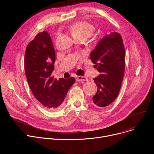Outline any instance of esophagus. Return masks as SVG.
<instances>
[{
  "label": "esophagus",
  "instance_id": "34e87169",
  "mask_svg": "<svg viewBox=\"0 0 154 154\" xmlns=\"http://www.w3.org/2000/svg\"><path fill=\"white\" fill-rule=\"evenodd\" d=\"M76 81H87V79L83 76H76L75 77Z\"/></svg>",
  "mask_w": 154,
  "mask_h": 154
}]
</instances>
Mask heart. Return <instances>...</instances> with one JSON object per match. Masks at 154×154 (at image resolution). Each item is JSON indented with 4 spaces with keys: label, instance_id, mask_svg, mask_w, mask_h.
<instances>
[{
    "label": "heart",
    "instance_id": "heart-1",
    "mask_svg": "<svg viewBox=\"0 0 154 154\" xmlns=\"http://www.w3.org/2000/svg\"><path fill=\"white\" fill-rule=\"evenodd\" d=\"M69 30L74 38L87 39L95 32V27L92 24L80 21L73 23L69 27Z\"/></svg>",
    "mask_w": 154,
    "mask_h": 154
}]
</instances>
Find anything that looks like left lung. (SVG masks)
<instances>
[{
  "instance_id": "8db88e82",
  "label": "left lung",
  "mask_w": 154,
  "mask_h": 154,
  "mask_svg": "<svg viewBox=\"0 0 154 154\" xmlns=\"http://www.w3.org/2000/svg\"><path fill=\"white\" fill-rule=\"evenodd\" d=\"M91 59L100 75L94 79L97 87L93 96L95 107H105L119 95L125 70V48L122 37L117 32L107 34L91 53Z\"/></svg>"
}]
</instances>
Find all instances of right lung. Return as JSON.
Listing matches in <instances>:
<instances>
[{
    "mask_svg": "<svg viewBox=\"0 0 154 154\" xmlns=\"http://www.w3.org/2000/svg\"><path fill=\"white\" fill-rule=\"evenodd\" d=\"M55 62L52 38L47 31L38 34L27 46L24 67L27 82L37 100L47 109L57 110L71 86L74 78L54 79L52 73Z\"/></svg>",
    "mask_w": 154,
    "mask_h": 154,
    "instance_id": "right-lung-1",
    "label": "right lung"
}]
</instances>
